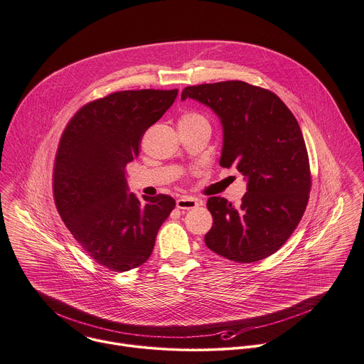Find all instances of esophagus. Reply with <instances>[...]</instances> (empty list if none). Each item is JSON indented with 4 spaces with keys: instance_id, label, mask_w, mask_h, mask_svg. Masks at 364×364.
<instances>
[{
    "instance_id": "obj_1",
    "label": "esophagus",
    "mask_w": 364,
    "mask_h": 364,
    "mask_svg": "<svg viewBox=\"0 0 364 364\" xmlns=\"http://www.w3.org/2000/svg\"><path fill=\"white\" fill-rule=\"evenodd\" d=\"M200 204H201V203H200L197 198L188 197V196L180 197V198L177 200V203H176L177 208H180V210H193V208H197Z\"/></svg>"
}]
</instances>
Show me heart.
<instances>
[{"instance_id": "heart-1", "label": "heart", "mask_w": 364, "mask_h": 364, "mask_svg": "<svg viewBox=\"0 0 364 364\" xmlns=\"http://www.w3.org/2000/svg\"><path fill=\"white\" fill-rule=\"evenodd\" d=\"M178 124H207V126H210L208 119L198 112H184L180 116Z\"/></svg>"}]
</instances>
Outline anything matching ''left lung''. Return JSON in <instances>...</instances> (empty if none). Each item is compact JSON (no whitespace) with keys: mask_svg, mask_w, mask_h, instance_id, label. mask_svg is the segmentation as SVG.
Wrapping results in <instances>:
<instances>
[{"mask_svg":"<svg viewBox=\"0 0 364 364\" xmlns=\"http://www.w3.org/2000/svg\"><path fill=\"white\" fill-rule=\"evenodd\" d=\"M210 106L221 119L220 164L248 178L238 207L210 197L213 227L205 245L240 264L275 254L298 227L309 201L312 174L298 120L274 92L242 80L187 86L181 99Z\"/></svg>","mask_w":364,"mask_h":364,"instance_id":"8db88e82","label":"left lung"}]
</instances>
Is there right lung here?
<instances>
[{"label": "right lung", "mask_w": 364, "mask_h": 364, "mask_svg": "<svg viewBox=\"0 0 364 364\" xmlns=\"http://www.w3.org/2000/svg\"><path fill=\"white\" fill-rule=\"evenodd\" d=\"M178 89L113 92L83 105L68 122L55 156L56 210L82 250L100 267L126 272L153 252L173 197L127 194L126 166L140 153L144 132L177 97Z\"/></svg>", "instance_id": "obj_1"}]
</instances>
